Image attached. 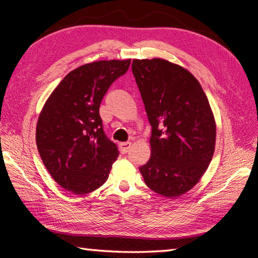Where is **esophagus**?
I'll list each match as a JSON object with an SVG mask.
<instances>
[{"instance_id":"obj_1","label":"esophagus","mask_w":258,"mask_h":258,"mask_svg":"<svg viewBox=\"0 0 258 258\" xmlns=\"http://www.w3.org/2000/svg\"><path fill=\"white\" fill-rule=\"evenodd\" d=\"M131 146H132V143L131 142H123V143H120L119 145V149H120V152L121 154H127V152L130 151V149H131Z\"/></svg>"}]
</instances>
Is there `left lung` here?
<instances>
[{
    "label": "left lung",
    "mask_w": 258,
    "mask_h": 258,
    "mask_svg": "<svg viewBox=\"0 0 258 258\" xmlns=\"http://www.w3.org/2000/svg\"><path fill=\"white\" fill-rule=\"evenodd\" d=\"M132 73L151 125V157L140 172L152 191L178 197L213 158L216 126L208 99L192 74L169 61L133 60Z\"/></svg>",
    "instance_id": "1"
}]
</instances>
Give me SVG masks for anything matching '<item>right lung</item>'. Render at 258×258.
Returning a JSON list of instances; mask_svg holds the SVG:
<instances>
[{
	"label": "right lung",
	"mask_w": 258,
	"mask_h": 258,
	"mask_svg": "<svg viewBox=\"0 0 258 258\" xmlns=\"http://www.w3.org/2000/svg\"><path fill=\"white\" fill-rule=\"evenodd\" d=\"M131 60L95 61L60 82L38 117L37 149L53 180L74 195L107 181L118 148L103 131L100 104L110 85L128 71Z\"/></svg>",
	"instance_id": "add662e5"
}]
</instances>
